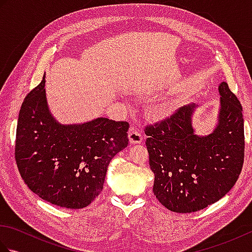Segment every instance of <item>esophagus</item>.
I'll return each mask as SVG.
<instances>
[{
    "instance_id": "34e87169",
    "label": "esophagus",
    "mask_w": 252,
    "mask_h": 252,
    "mask_svg": "<svg viewBox=\"0 0 252 252\" xmlns=\"http://www.w3.org/2000/svg\"><path fill=\"white\" fill-rule=\"evenodd\" d=\"M129 140L132 144H138L143 141L142 132L137 127H132L129 132Z\"/></svg>"
}]
</instances>
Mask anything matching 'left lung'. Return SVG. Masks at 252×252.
Instances as JSON below:
<instances>
[{"label":"left lung","mask_w":252,"mask_h":252,"mask_svg":"<svg viewBox=\"0 0 252 252\" xmlns=\"http://www.w3.org/2000/svg\"><path fill=\"white\" fill-rule=\"evenodd\" d=\"M218 125L209 135L191 126L196 105L180 107L145 127L153 191L169 210L190 213L225 196L242 172L245 156L243 107L226 82L219 85Z\"/></svg>","instance_id":"1"}]
</instances>
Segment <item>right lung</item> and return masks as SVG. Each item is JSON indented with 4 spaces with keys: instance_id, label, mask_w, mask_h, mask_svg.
<instances>
[{
    "instance_id": "add662e5",
    "label": "right lung",
    "mask_w": 252,
    "mask_h": 252,
    "mask_svg": "<svg viewBox=\"0 0 252 252\" xmlns=\"http://www.w3.org/2000/svg\"><path fill=\"white\" fill-rule=\"evenodd\" d=\"M44 85L45 76L21 105L16 163L27 186L42 199L81 209L103 190L109 162L129 144L130 126L107 118L61 125L50 112Z\"/></svg>"
}]
</instances>
